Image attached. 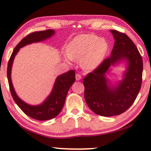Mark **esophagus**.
Returning <instances> with one entry per match:
<instances>
[{
  "label": "esophagus",
  "mask_w": 151,
  "mask_h": 151,
  "mask_svg": "<svg viewBox=\"0 0 151 151\" xmlns=\"http://www.w3.org/2000/svg\"><path fill=\"white\" fill-rule=\"evenodd\" d=\"M76 81H80L81 79L82 78L81 75H79V74H76Z\"/></svg>",
  "instance_id": "1"
}]
</instances>
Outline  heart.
<instances>
[{
	"label": "heart",
	"mask_w": 151,
	"mask_h": 151,
	"mask_svg": "<svg viewBox=\"0 0 151 151\" xmlns=\"http://www.w3.org/2000/svg\"><path fill=\"white\" fill-rule=\"evenodd\" d=\"M108 45L103 39L93 34L75 37L66 48V54L71 60H81L86 70H93L100 65L105 56Z\"/></svg>",
	"instance_id": "1"
}]
</instances>
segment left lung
Returning a JSON list of instances; mask_svg holds the SVG:
<instances>
[{"mask_svg":"<svg viewBox=\"0 0 151 151\" xmlns=\"http://www.w3.org/2000/svg\"><path fill=\"white\" fill-rule=\"evenodd\" d=\"M110 31L114 39L111 56L83 80L86 104L104 116L119 115L133 104L141 87L143 68L142 57L132 40L118 30ZM122 60L127 63L124 78L112 86L105 75L111 65Z\"/></svg>","mask_w":151,"mask_h":151,"instance_id":"1","label":"left lung"}]
</instances>
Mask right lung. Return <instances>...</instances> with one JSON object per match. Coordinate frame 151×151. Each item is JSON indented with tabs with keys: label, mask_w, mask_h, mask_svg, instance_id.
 Masks as SVG:
<instances>
[{
	"label": "right lung",
	"mask_w": 151,
	"mask_h": 151,
	"mask_svg": "<svg viewBox=\"0 0 151 151\" xmlns=\"http://www.w3.org/2000/svg\"><path fill=\"white\" fill-rule=\"evenodd\" d=\"M55 30L48 29L43 31L32 32L25 37L14 48L7 67V78L9 88L14 102L25 114L31 118L39 121H47L52 119L60 113L65 104L68 91L75 81V70H69L57 76L52 90L46 100L39 105H30L21 100L14 91L11 81L12 66L15 56L20 48L33 42H39L49 39L55 35Z\"/></svg>",
	"instance_id": "obj_1"
}]
</instances>
